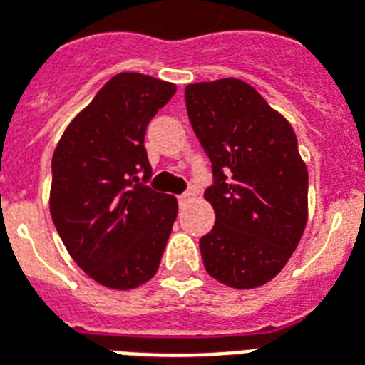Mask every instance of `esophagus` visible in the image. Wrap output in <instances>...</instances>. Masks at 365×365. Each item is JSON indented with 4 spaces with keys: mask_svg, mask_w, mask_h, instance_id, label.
I'll return each instance as SVG.
<instances>
[{
    "mask_svg": "<svg viewBox=\"0 0 365 365\" xmlns=\"http://www.w3.org/2000/svg\"><path fill=\"white\" fill-rule=\"evenodd\" d=\"M177 202H179V205L182 207V205H186L188 202H192V194L190 192H182V194L177 196Z\"/></svg>",
    "mask_w": 365,
    "mask_h": 365,
    "instance_id": "esophagus-1",
    "label": "esophagus"
}]
</instances>
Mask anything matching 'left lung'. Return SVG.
<instances>
[{"instance_id": "1", "label": "left lung", "mask_w": 365, "mask_h": 365, "mask_svg": "<svg viewBox=\"0 0 365 365\" xmlns=\"http://www.w3.org/2000/svg\"><path fill=\"white\" fill-rule=\"evenodd\" d=\"M186 112L209 156L215 227L203 267L236 289L259 287L289 261L309 215V171L289 121L242 80L190 83Z\"/></svg>"}]
</instances>
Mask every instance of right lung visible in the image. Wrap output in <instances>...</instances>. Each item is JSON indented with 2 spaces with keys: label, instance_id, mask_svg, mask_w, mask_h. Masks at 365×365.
Segmentation results:
<instances>
[{
  "label": "right lung",
  "instance_id": "obj_1",
  "mask_svg": "<svg viewBox=\"0 0 365 365\" xmlns=\"http://www.w3.org/2000/svg\"><path fill=\"white\" fill-rule=\"evenodd\" d=\"M177 87L137 72L114 76L56 144L51 217L78 267L112 289L158 272L177 200L152 190L144 148L150 120Z\"/></svg>",
  "mask_w": 365,
  "mask_h": 365
}]
</instances>
